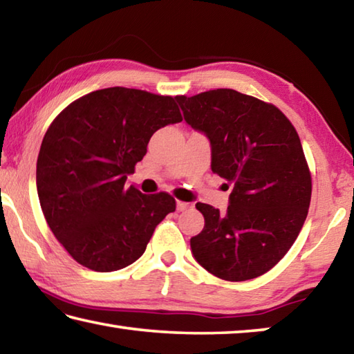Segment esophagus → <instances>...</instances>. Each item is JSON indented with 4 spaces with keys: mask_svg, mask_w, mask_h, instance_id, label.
Segmentation results:
<instances>
[{
    "mask_svg": "<svg viewBox=\"0 0 354 354\" xmlns=\"http://www.w3.org/2000/svg\"><path fill=\"white\" fill-rule=\"evenodd\" d=\"M190 207V203H185V201H176V209L178 211H185V209Z\"/></svg>",
    "mask_w": 354,
    "mask_h": 354,
    "instance_id": "1",
    "label": "esophagus"
}]
</instances>
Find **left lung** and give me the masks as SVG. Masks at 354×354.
Segmentation results:
<instances>
[{
	"instance_id": "1",
	"label": "left lung",
	"mask_w": 354,
	"mask_h": 354,
	"mask_svg": "<svg viewBox=\"0 0 354 354\" xmlns=\"http://www.w3.org/2000/svg\"><path fill=\"white\" fill-rule=\"evenodd\" d=\"M189 127L211 143V169L234 185L220 214L196 203L205 227L192 254L214 277L247 281L283 259L306 220L310 173L295 128L273 104L232 88L176 97Z\"/></svg>"
}]
</instances>
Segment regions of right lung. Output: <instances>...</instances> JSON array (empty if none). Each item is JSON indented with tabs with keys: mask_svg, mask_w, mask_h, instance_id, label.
<instances>
[{
	"mask_svg": "<svg viewBox=\"0 0 354 354\" xmlns=\"http://www.w3.org/2000/svg\"><path fill=\"white\" fill-rule=\"evenodd\" d=\"M181 120L175 98L109 87L73 101L48 128L35 173L40 206L81 266L95 272L128 267L175 211L165 192L143 195L124 183L156 131Z\"/></svg>",
	"mask_w": 354,
	"mask_h": 354,
	"instance_id": "1",
	"label": "right lung"
}]
</instances>
